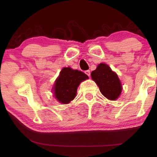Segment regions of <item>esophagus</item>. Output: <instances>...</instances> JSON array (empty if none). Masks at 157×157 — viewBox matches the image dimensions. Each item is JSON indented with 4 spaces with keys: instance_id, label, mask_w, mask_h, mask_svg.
Returning a JSON list of instances; mask_svg holds the SVG:
<instances>
[{
    "instance_id": "obj_1",
    "label": "esophagus",
    "mask_w": 157,
    "mask_h": 157,
    "mask_svg": "<svg viewBox=\"0 0 157 157\" xmlns=\"http://www.w3.org/2000/svg\"><path fill=\"white\" fill-rule=\"evenodd\" d=\"M87 75H88L89 77H90V75H91V73H90V71H89V70H87V71H85V72H84Z\"/></svg>"
}]
</instances>
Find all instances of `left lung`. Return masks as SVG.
Instances as JSON below:
<instances>
[{
    "instance_id": "1",
    "label": "left lung",
    "mask_w": 157,
    "mask_h": 157,
    "mask_svg": "<svg viewBox=\"0 0 157 157\" xmlns=\"http://www.w3.org/2000/svg\"><path fill=\"white\" fill-rule=\"evenodd\" d=\"M91 78L99 87L100 91L109 100L118 99L122 92V84L118 75L107 64L101 63L91 72Z\"/></svg>"
}]
</instances>
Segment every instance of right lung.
Segmentation results:
<instances>
[{
  "label": "right lung",
  "instance_id": "right-lung-1",
  "mask_svg": "<svg viewBox=\"0 0 157 157\" xmlns=\"http://www.w3.org/2000/svg\"><path fill=\"white\" fill-rule=\"evenodd\" d=\"M87 79L88 75L80 71L63 68L53 86L55 98L62 104H68L75 98L79 84Z\"/></svg>",
  "mask_w": 157,
  "mask_h": 157
}]
</instances>
